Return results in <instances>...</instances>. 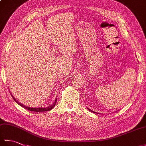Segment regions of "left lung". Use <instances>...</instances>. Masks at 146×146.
Returning <instances> with one entry per match:
<instances>
[{
    "label": "left lung",
    "instance_id": "left-lung-1",
    "mask_svg": "<svg viewBox=\"0 0 146 146\" xmlns=\"http://www.w3.org/2000/svg\"><path fill=\"white\" fill-rule=\"evenodd\" d=\"M88 109L90 111H92V112H93V113H97V112H95V111H94L93 110H90V109H89V108H88Z\"/></svg>",
    "mask_w": 146,
    "mask_h": 146
}]
</instances>
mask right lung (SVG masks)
Returning a JSON list of instances; mask_svg holds the SVG:
<instances>
[{"mask_svg":"<svg viewBox=\"0 0 146 146\" xmlns=\"http://www.w3.org/2000/svg\"><path fill=\"white\" fill-rule=\"evenodd\" d=\"M14 100L16 102V103L18 104L19 105H21V106L22 107H23L24 108H26V109L28 110H30V111H38V112H39V111H49V110H51V109H52L53 108V107L55 106L56 104V101H57V98H56L55 100V102L54 103L51 105L50 107H46V108H31V107H26L25 106V105H24L23 104H22L21 103H19V102H18L13 97Z\"/></svg>","mask_w":146,"mask_h":146,"instance_id":"obj_1","label":"right lung"}]
</instances>
